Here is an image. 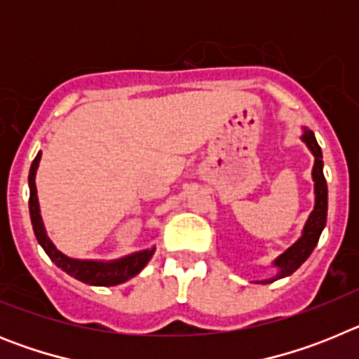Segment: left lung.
<instances>
[{
	"label": "left lung",
	"instance_id": "obj_1",
	"mask_svg": "<svg viewBox=\"0 0 359 359\" xmlns=\"http://www.w3.org/2000/svg\"><path fill=\"white\" fill-rule=\"evenodd\" d=\"M302 140L306 142L307 147L313 152V156H315V165H313V180H315V210L311 212L309 219H307V223L302 231V237L273 262L278 268L277 277L268 278V280H261V284H269V282H273L282 277H287V275H291L293 271H297V269L302 266V262L311 255V252L315 250L316 243H318L320 239V233H322L323 226H325V221H327V182H325V176H323L322 149H320L313 131H309V129L304 131Z\"/></svg>",
	"mask_w": 359,
	"mask_h": 359
}]
</instances>
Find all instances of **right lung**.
<instances>
[{
  "label": "right lung",
  "mask_w": 359,
  "mask_h": 359,
  "mask_svg": "<svg viewBox=\"0 0 359 359\" xmlns=\"http://www.w3.org/2000/svg\"><path fill=\"white\" fill-rule=\"evenodd\" d=\"M41 152L36 156V160L32 161L30 174H28V185H30V199H28V208H30V219L32 226H34V233H36L37 243L43 246L46 255L53 261L57 268H61L62 271L69 275V277L77 278V280L90 284V286H116L122 282L129 280L135 275H138L142 269L145 268L149 261H151L154 248L144 250V252L133 253V255L122 257L116 261L111 262H100V261H79V259H72L61 253L53 246L52 241L46 236V230L43 226V219L39 214V201H37V190H36V170L39 167Z\"/></svg>",
  "instance_id": "1"
}]
</instances>
